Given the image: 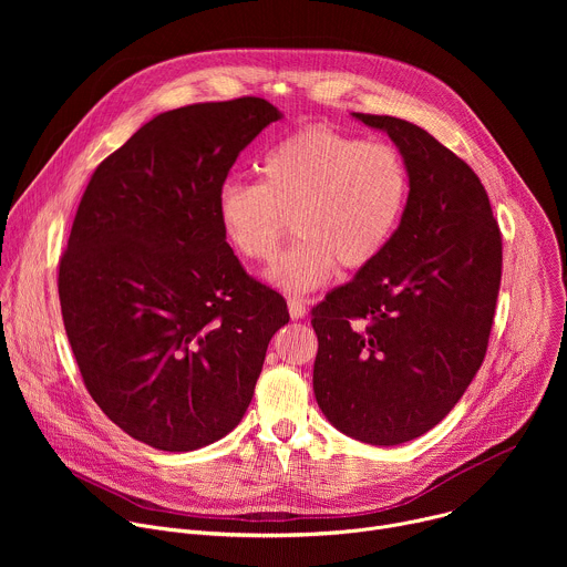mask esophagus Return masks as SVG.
Segmentation results:
<instances>
[{
  "instance_id": "1",
  "label": "esophagus",
  "mask_w": 567,
  "mask_h": 567,
  "mask_svg": "<svg viewBox=\"0 0 567 567\" xmlns=\"http://www.w3.org/2000/svg\"><path fill=\"white\" fill-rule=\"evenodd\" d=\"M287 307H289V316H291L293 320L305 318V313H307L305 302H302V300H298V298H289V300H287Z\"/></svg>"
}]
</instances>
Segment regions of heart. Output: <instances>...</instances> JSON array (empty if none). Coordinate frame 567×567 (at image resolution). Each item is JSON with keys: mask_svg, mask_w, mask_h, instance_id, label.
<instances>
[{"mask_svg": "<svg viewBox=\"0 0 567 567\" xmlns=\"http://www.w3.org/2000/svg\"><path fill=\"white\" fill-rule=\"evenodd\" d=\"M409 199L411 173L392 143L307 127L265 154L260 184L226 182L217 217L228 245L249 262H271L291 221L298 241L269 269V280L307 293L330 282L337 265L361 271L377 262Z\"/></svg>", "mask_w": 567, "mask_h": 567, "instance_id": "obj_1", "label": "heart"}]
</instances>
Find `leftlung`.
<instances>
[{
	"instance_id": "obj_1",
	"label": "left lung",
	"mask_w": 567,
	"mask_h": 567,
	"mask_svg": "<svg viewBox=\"0 0 567 567\" xmlns=\"http://www.w3.org/2000/svg\"><path fill=\"white\" fill-rule=\"evenodd\" d=\"M354 116L406 158L411 199L381 258L311 309L313 394L341 433L394 446L437 426L480 370L503 235L466 161L409 121Z\"/></svg>"
}]
</instances>
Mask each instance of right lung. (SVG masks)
<instances>
[{"label":"right lung","instance_id":"right-lung-1","mask_svg":"<svg viewBox=\"0 0 567 567\" xmlns=\"http://www.w3.org/2000/svg\"><path fill=\"white\" fill-rule=\"evenodd\" d=\"M278 118L256 96L158 114L101 161L80 199L58 271L66 339L101 411L152 449L230 433L289 322L217 217L235 158Z\"/></svg>","mask_w":567,"mask_h":567}]
</instances>
